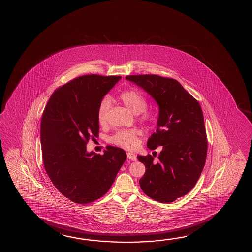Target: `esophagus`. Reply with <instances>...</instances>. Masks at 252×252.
Here are the masks:
<instances>
[{
	"label": "esophagus",
	"mask_w": 252,
	"mask_h": 252,
	"mask_svg": "<svg viewBox=\"0 0 252 252\" xmlns=\"http://www.w3.org/2000/svg\"><path fill=\"white\" fill-rule=\"evenodd\" d=\"M127 158L131 160H136V155L133 153H128L127 154Z\"/></svg>",
	"instance_id": "1"
}]
</instances>
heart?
I'll list each match as a JSON object with an SVG mask.
<instances>
[{"mask_svg": "<svg viewBox=\"0 0 252 252\" xmlns=\"http://www.w3.org/2000/svg\"><path fill=\"white\" fill-rule=\"evenodd\" d=\"M118 98L134 114L141 113V119L144 122L151 121V115L144 109L147 107V100L144 94L137 89L125 90L118 95ZM109 108V99L104 98L99 104L98 109V122L99 125H105L107 122V113ZM140 131L138 129L119 130L113 136L110 137L112 144L122 147L124 149L134 150L139 144Z\"/></svg>", "mask_w": 252, "mask_h": 252, "instance_id": "heart-1", "label": "heart"}]
</instances>
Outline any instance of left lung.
<instances>
[{
  "instance_id": "left-lung-1",
  "label": "left lung",
  "mask_w": 252,
  "mask_h": 252,
  "mask_svg": "<svg viewBox=\"0 0 252 252\" xmlns=\"http://www.w3.org/2000/svg\"><path fill=\"white\" fill-rule=\"evenodd\" d=\"M126 79L144 90L159 106L157 130L147 147L161 146V152L157 160L150 154L137 156L146 168L139 184L154 200L171 203L195 187L206 163L207 138L200 104L174 79L154 74Z\"/></svg>"
}]
</instances>
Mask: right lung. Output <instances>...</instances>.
Listing matches in <instances>:
<instances>
[{
  "instance_id": "1",
  "label": "right lung",
  "mask_w": 252,
  "mask_h": 252,
  "mask_svg": "<svg viewBox=\"0 0 252 252\" xmlns=\"http://www.w3.org/2000/svg\"><path fill=\"white\" fill-rule=\"evenodd\" d=\"M121 76L90 74L57 89L43 112L40 127L45 170L57 190L77 204H89L108 192L126 154L108 146L104 154L88 153L97 136L98 109Z\"/></svg>"
}]
</instances>
